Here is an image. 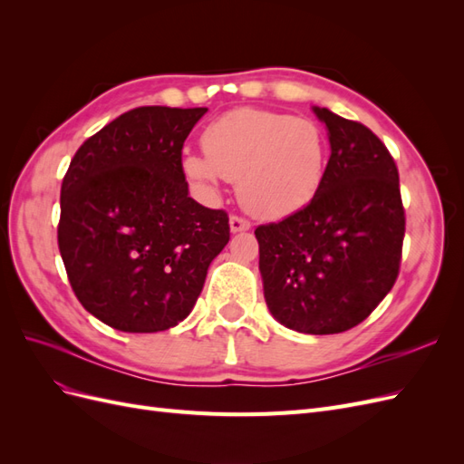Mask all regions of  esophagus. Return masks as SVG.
Segmentation results:
<instances>
[{"instance_id": "34e87169", "label": "esophagus", "mask_w": 464, "mask_h": 464, "mask_svg": "<svg viewBox=\"0 0 464 464\" xmlns=\"http://www.w3.org/2000/svg\"><path fill=\"white\" fill-rule=\"evenodd\" d=\"M249 228H251V224L244 217H237V215L230 217V230L232 232H246Z\"/></svg>"}]
</instances>
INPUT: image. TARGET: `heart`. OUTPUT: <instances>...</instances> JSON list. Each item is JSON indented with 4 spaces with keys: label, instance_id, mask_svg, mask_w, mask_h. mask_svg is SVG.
Here are the masks:
<instances>
[{
    "label": "heart",
    "instance_id": "obj_1",
    "mask_svg": "<svg viewBox=\"0 0 464 464\" xmlns=\"http://www.w3.org/2000/svg\"><path fill=\"white\" fill-rule=\"evenodd\" d=\"M205 157L186 154L188 178L215 189L217 179L237 181V195L251 215L285 218L310 203L321 188L327 143L310 120L269 110L237 108L207 125Z\"/></svg>",
    "mask_w": 464,
    "mask_h": 464
}]
</instances>
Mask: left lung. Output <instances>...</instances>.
<instances>
[{"instance_id":"8db88e82","label":"left lung","mask_w":464,"mask_h":464,"mask_svg":"<svg viewBox=\"0 0 464 464\" xmlns=\"http://www.w3.org/2000/svg\"><path fill=\"white\" fill-rule=\"evenodd\" d=\"M331 157L315 198L298 213L256 228L265 302L298 333L356 327L395 285L404 240L399 170L360 121L314 108Z\"/></svg>"}]
</instances>
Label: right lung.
Instances as JSON below:
<instances>
[{
  "instance_id": "1",
  "label": "right lung",
  "mask_w": 464,
  "mask_h": 464,
  "mask_svg": "<svg viewBox=\"0 0 464 464\" xmlns=\"http://www.w3.org/2000/svg\"><path fill=\"white\" fill-rule=\"evenodd\" d=\"M207 108L141 106L89 137L62 181L58 246L89 314L123 333L184 321L230 240L227 210L188 195L181 149Z\"/></svg>"
}]
</instances>
